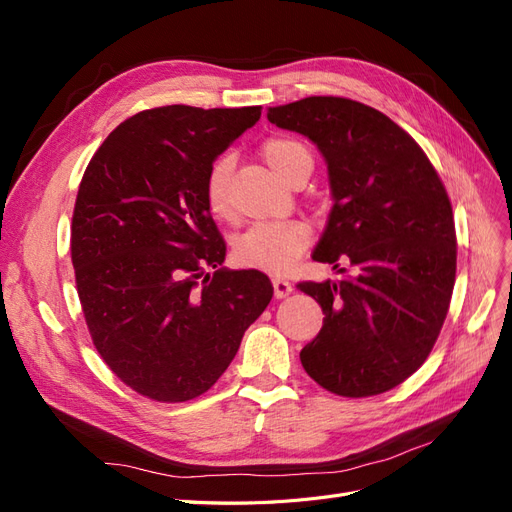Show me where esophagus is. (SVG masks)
Returning <instances> with one entry per match:
<instances>
[{
	"label": "esophagus",
	"instance_id": "esophagus-1",
	"mask_svg": "<svg viewBox=\"0 0 512 512\" xmlns=\"http://www.w3.org/2000/svg\"><path fill=\"white\" fill-rule=\"evenodd\" d=\"M273 292H275V299H284L292 292V284L282 280V277H273Z\"/></svg>",
	"mask_w": 512,
	"mask_h": 512
}]
</instances>
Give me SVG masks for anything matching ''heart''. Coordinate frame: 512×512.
Here are the masks:
<instances>
[{"instance_id": "obj_1", "label": "heart", "mask_w": 512, "mask_h": 512, "mask_svg": "<svg viewBox=\"0 0 512 512\" xmlns=\"http://www.w3.org/2000/svg\"><path fill=\"white\" fill-rule=\"evenodd\" d=\"M262 158L271 166L273 173L286 183H292L299 173L314 166L309 149L290 136H273L265 141ZM232 166H235V160L222 156L211 164L205 177V205L213 218L218 220L232 218V200L228 188ZM309 241H312V232H309L305 222L299 220L256 224L237 239L235 258L245 267L269 273H286L303 256Z\"/></svg>"}]
</instances>
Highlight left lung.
<instances>
[{
  "label": "left lung",
  "instance_id": "left-lung-1",
  "mask_svg": "<svg viewBox=\"0 0 512 512\" xmlns=\"http://www.w3.org/2000/svg\"><path fill=\"white\" fill-rule=\"evenodd\" d=\"M267 117L318 145L335 200L312 258L342 277L297 284L324 314L303 369L342 397L391 391L425 363L451 305L457 235L444 183L414 138L367 104L312 96Z\"/></svg>",
  "mask_w": 512,
  "mask_h": 512
}]
</instances>
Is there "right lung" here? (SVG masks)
I'll return each instance as SVG.
<instances>
[{
  "mask_svg": "<svg viewBox=\"0 0 512 512\" xmlns=\"http://www.w3.org/2000/svg\"><path fill=\"white\" fill-rule=\"evenodd\" d=\"M260 113L149 108L85 168L70 235L76 290L102 361L147 399L207 393L273 297L265 273L222 269L226 241L203 194L213 160Z\"/></svg>",
  "mask_w": 512,
  "mask_h": 512,
  "instance_id": "add662e5",
  "label": "right lung"
}]
</instances>
